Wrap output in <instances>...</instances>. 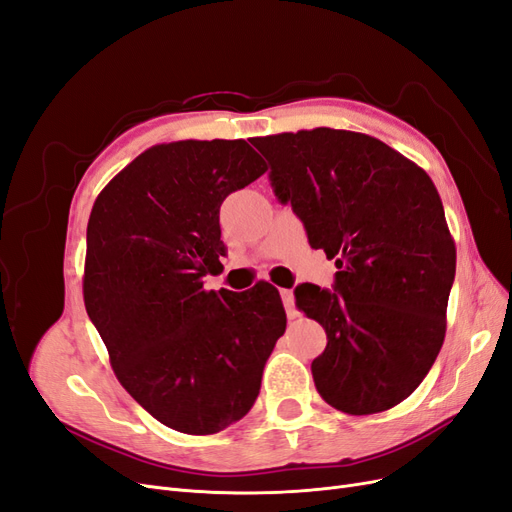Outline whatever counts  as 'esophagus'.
I'll return each mask as SVG.
<instances>
[{
    "mask_svg": "<svg viewBox=\"0 0 512 512\" xmlns=\"http://www.w3.org/2000/svg\"><path fill=\"white\" fill-rule=\"evenodd\" d=\"M280 294H282V301H284L288 318H297L299 312H297V305H294V292L292 290H282Z\"/></svg>",
    "mask_w": 512,
    "mask_h": 512,
    "instance_id": "34e87169",
    "label": "esophagus"
}]
</instances>
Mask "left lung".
<instances>
[{"instance_id":"8db88e82","label":"left lung","mask_w":512,"mask_h":512,"mask_svg":"<svg viewBox=\"0 0 512 512\" xmlns=\"http://www.w3.org/2000/svg\"><path fill=\"white\" fill-rule=\"evenodd\" d=\"M271 185L309 245L335 258L333 290L301 284L297 307L322 324L320 397L346 414L384 412L414 393L442 348L455 241L436 185L374 136L299 130L252 138Z\"/></svg>"}]
</instances>
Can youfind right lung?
Segmentation results:
<instances>
[{"label": "right lung", "mask_w": 512, "mask_h": 512, "mask_svg": "<svg viewBox=\"0 0 512 512\" xmlns=\"http://www.w3.org/2000/svg\"><path fill=\"white\" fill-rule=\"evenodd\" d=\"M267 170L245 141H177L132 160L87 224L85 309L115 376L170 429L209 436L243 418L286 331L280 292L205 290L220 273L224 198Z\"/></svg>", "instance_id": "add662e5"}]
</instances>
